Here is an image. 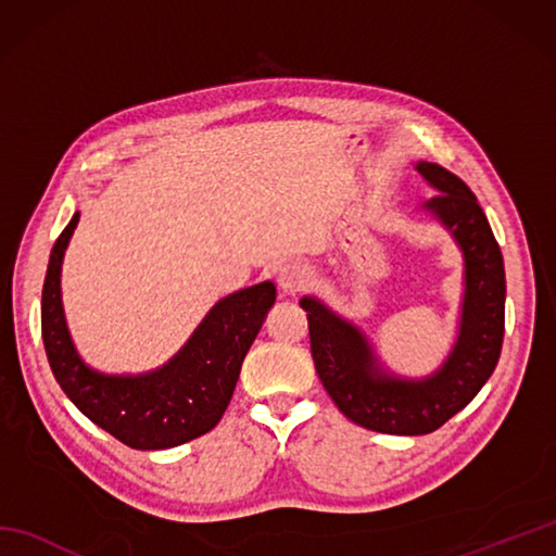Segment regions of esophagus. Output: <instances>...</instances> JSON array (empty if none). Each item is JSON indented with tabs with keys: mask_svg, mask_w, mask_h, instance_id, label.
I'll return each instance as SVG.
<instances>
[{
	"mask_svg": "<svg viewBox=\"0 0 556 556\" xmlns=\"http://www.w3.org/2000/svg\"><path fill=\"white\" fill-rule=\"evenodd\" d=\"M311 281H313V269L301 263H291L287 267H281L277 275V285L281 293H287V296H296V293L311 287Z\"/></svg>",
	"mask_w": 556,
	"mask_h": 556,
	"instance_id": "esophagus-1",
	"label": "esophagus"
}]
</instances>
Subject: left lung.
<instances>
[{"instance_id":"left-lung-1","label":"left lung","mask_w":556,"mask_h":556,"mask_svg":"<svg viewBox=\"0 0 556 556\" xmlns=\"http://www.w3.org/2000/svg\"><path fill=\"white\" fill-rule=\"evenodd\" d=\"M437 195L422 203L452 233L464 257V296L456 341L434 372L401 377L387 370L370 339L315 296L308 313L311 351L320 382L339 410L361 428L384 434H428L466 408L497 368L504 339V260L473 191L440 164L416 162Z\"/></svg>"}]
</instances>
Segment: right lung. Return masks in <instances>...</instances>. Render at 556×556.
I'll return each mask as SVG.
<instances>
[{"label":"right lung","instance_id":"add662e5","mask_svg":"<svg viewBox=\"0 0 556 556\" xmlns=\"http://www.w3.org/2000/svg\"><path fill=\"white\" fill-rule=\"evenodd\" d=\"M78 219L80 212H74L59 233L42 287V341L59 387L83 416L131 448H172L210 432L229 406L277 287L263 281L217 301L186 344L155 370L100 372L80 358L62 303V263Z\"/></svg>","mask_w":556,"mask_h":556}]
</instances>
